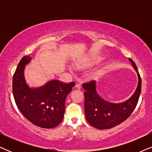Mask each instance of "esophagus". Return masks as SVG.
I'll return each mask as SVG.
<instances>
[{
	"instance_id": "esophagus-1",
	"label": "esophagus",
	"mask_w": 152,
	"mask_h": 152,
	"mask_svg": "<svg viewBox=\"0 0 152 152\" xmlns=\"http://www.w3.org/2000/svg\"><path fill=\"white\" fill-rule=\"evenodd\" d=\"M75 87L77 89H79V90H80V89H81V86H80V84H76L75 86Z\"/></svg>"
}]
</instances>
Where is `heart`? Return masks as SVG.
I'll return each mask as SVG.
<instances>
[{"instance_id": "b5f03b06", "label": "heart", "mask_w": 152, "mask_h": 152, "mask_svg": "<svg viewBox=\"0 0 152 152\" xmlns=\"http://www.w3.org/2000/svg\"><path fill=\"white\" fill-rule=\"evenodd\" d=\"M102 61V58L99 57V56L92 55L87 58H85L84 59L76 61L74 63V65L75 66V68L79 70H86L97 65ZM100 73V71L93 72V73L91 75L90 77L91 78H95L98 77Z\"/></svg>"}]
</instances>
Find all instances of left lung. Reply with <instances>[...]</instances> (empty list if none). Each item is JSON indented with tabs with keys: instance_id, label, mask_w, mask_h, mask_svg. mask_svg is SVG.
<instances>
[{
	"instance_id": "obj_1",
	"label": "left lung",
	"mask_w": 152,
	"mask_h": 152,
	"mask_svg": "<svg viewBox=\"0 0 152 152\" xmlns=\"http://www.w3.org/2000/svg\"><path fill=\"white\" fill-rule=\"evenodd\" d=\"M129 61L137 72L138 85L132 96L123 102L113 103L103 99L97 91V82L93 81L82 85L84 92V110L87 121L98 129H108L122 123L136 108L141 92V78L136 64Z\"/></svg>"
}]
</instances>
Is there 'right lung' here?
<instances>
[{"label":"right lung","mask_w":152,"mask_h":152,"mask_svg":"<svg viewBox=\"0 0 152 152\" xmlns=\"http://www.w3.org/2000/svg\"><path fill=\"white\" fill-rule=\"evenodd\" d=\"M31 59L30 56H24L14 72L12 91L15 102L23 115L34 125L54 128L63 120L66 98L75 83L66 84L54 80H48L43 86L30 87L24 71Z\"/></svg>","instance_id":"right-lung-1"}]
</instances>
